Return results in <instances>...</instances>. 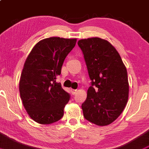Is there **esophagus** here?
<instances>
[{
    "instance_id": "1",
    "label": "esophagus",
    "mask_w": 149,
    "mask_h": 149,
    "mask_svg": "<svg viewBox=\"0 0 149 149\" xmlns=\"http://www.w3.org/2000/svg\"><path fill=\"white\" fill-rule=\"evenodd\" d=\"M71 92L72 94H75L77 93V89H71Z\"/></svg>"
}]
</instances>
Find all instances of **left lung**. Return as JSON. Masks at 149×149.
I'll return each instance as SVG.
<instances>
[{"mask_svg": "<svg viewBox=\"0 0 149 149\" xmlns=\"http://www.w3.org/2000/svg\"><path fill=\"white\" fill-rule=\"evenodd\" d=\"M84 55L91 86L81 104L84 118L98 126L112 123L129 98L127 71L119 52L108 41L92 38L78 41Z\"/></svg>", "mask_w": 149, "mask_h": 149, "instance_id": "8db88e82", "label": "left lung"}]
</instances>
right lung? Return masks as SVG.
<instances>
[{
	"label": "right lung",
	"mask_w": 149,
	"mask_h": 149,
	"mask_svg": "<svg viewBox=\"0 0 149 149\" xmlns=\"http://www.w3.org/2000/svg\"><path fill=\"white\" fill-rule=\"evenodd\" d=\"M76 41L57 37L42 40L24 64L19 83L20 98L30 118L39 124H52L63 116L70 94L56 79Z\"/></svg>",
	"instance_id": "obj_1"
}]
</instances>
